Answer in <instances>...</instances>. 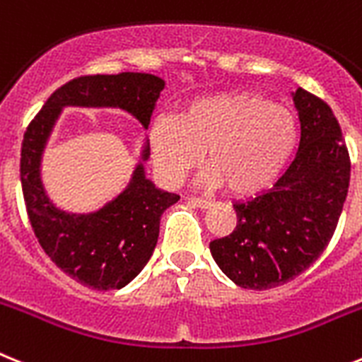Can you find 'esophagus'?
Wrapping results in <instances>:
<instances>
[{
    "label": "esophagus",
    "mask_w": 362,
    "mask_h": 362,
    "mask_svg": "<svg viewBox=\"0 0 362 362\" xmlns=\"http://www.w3.org/2000/svg\"><path fill=\"white\" fill-rule=\"evenodd\" d=\"M188 203L199 206V209H211L212 203L209 199H202V197H188Z\"/></svg>",
    "instance_id": "obj_1"
}]
</instances>
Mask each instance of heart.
Returning a JSON list of instances; mask_svg holds the SVG:
<instances>
[{
  "label": "heart",
  "instance_id": "b5f03b06",
  "mask_svg": "<svg viewBox=\"0 0 362 362\" xmlns=\"http://www.w3.org/2000/svg\"><path fill=\"white\" fill-rule=\"evenodd\" d=\"M296 119L264 95L219 93L194 98L177 119L159 117L150 144L160 177L179 183L203 160L202 183L252 196L276 181L296 146Z\"/></svg>",
  "mask_w": 362,
  "mask_h": 362
}]
</instances>
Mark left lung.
Masks as SVG:
<instances>
[{
  "mask_svg": "<svg viewBox=\"0 0 362 362\" xmlns=\"http://www.w3.org/2000/svg\"><path fill=\"white\" fill-rule=\"evenodd\" d=\"M295 159L271 190L234 203L233 233L211 242L218 267L236 286L271 289L304 273L324 252L350 185V156L332 107L298 88Z\"/></svg>",
  "mask_w": 362,
  "mask_h": 362,
  "instance_id": "obj_1",
  "label": "left lung"
}]
</instances>
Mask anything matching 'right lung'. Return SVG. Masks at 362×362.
Listing matches in <instances>:
<instances>
[{"label":"right lung","instance_id":"add662e5","mask_svg":"<svg viewBox=\"0 0 362 362\" xmlns=\"http://www.w3.org/2000/svg\"><path fill=\"white\" fill-rule=\"evenodd\" d=\"M165 80L150 73L80 76L52 93L27 128L21 144V188L40 245L64 273L82 286L111 291L128 286L153 255L163 212L179 202L146 177L150 143L128 187L93 212H69L54 205L42 181L43 151L64 107L122 110L148 129Z\"/></svg>","mask_w":362,"mask_h":362}]
</instances>
